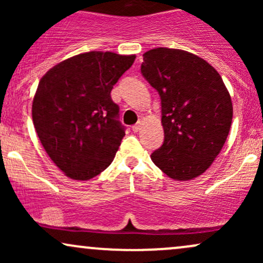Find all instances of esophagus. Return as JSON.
Listing matches in <instances>:
<instances>
[{
    "mask_svg": "<svg viewBox=\"0 0 263 263\" xmlns=\"http://www.w3.org/2000/svg\"><path fill=\"white\" fill-rule=\"evenodd\" d=\"M140 129H141V121L132 126V131H134V132H138Z\"/></svg>",
    "mask_w": 263,
    "mask_h": 263,
    "instance_id": "obj_1",
    "label": "esophagus"
}]
</instances>
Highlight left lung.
Listing matches in <instances>:
<instances>
[{"label":"left lung","mask_w":263,"mask_h":263,"mask_svg":"<svg viewBox=\"0 0 263 263\" xmlns=\"http://www.w3.org/2000/svg\"><path fill=\"white\" fill-rule=\"evenodd\" d=\"M141 73L161 96L164 141L151 158L172 179L197 178L218 157L231 127L224 81L204 59L170 48L144 53Z\"/></svg>","instance_id":"8db88e82"}]
</instances>
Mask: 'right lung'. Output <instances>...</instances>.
Returning a JSON list of instances; mask_svg holds the SVG:
<instances>
[{
  "instance_id": "add662e5",
  "label": "right lung",
  "mask_w": 263,
  "mask_h": 263,
  "mask_svg": "<svg viewBox=\"0 0 263 263\" xmlns=\"http://www.w3.org/2000/svg\"><path fill=\"white\" fill-rule=\"evenodd\" d=\"M136 55L89 52L53 66L32 105L42 146L66 177L87 180L105 171L125 136L111 90Z\"/></svg>"
}]
</instances>
